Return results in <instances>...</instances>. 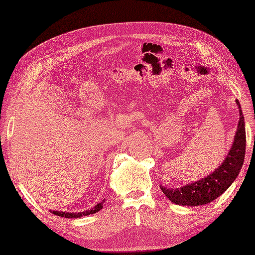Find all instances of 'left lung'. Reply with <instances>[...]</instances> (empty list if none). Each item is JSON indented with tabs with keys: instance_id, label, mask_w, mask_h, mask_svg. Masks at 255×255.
<instances>
[{
	"instance_id": "left-lung-1",
	"label": "left lung",
	"mask_w": 255,
	"mask_h": 255,
	"mask_svg": "<svg viewBox=\"0 0 255 255\" xmlns=\"http://www.w3.org/2000/svg\"><path fill=\"white\" fill-rule=\"evenodd\" d=\"M236 102L239 109L238 127L235 135V142L231 146L225 161L217 169H215L212 174L202 177L199 181L191 182L179 189H169V187L166 189L160 186L161 191L173 204L182 205V206L206 205L221 196L237 179L246 155V127H244V117L241 105L238 100H236Z\"/></svg>"
}]
</instances>
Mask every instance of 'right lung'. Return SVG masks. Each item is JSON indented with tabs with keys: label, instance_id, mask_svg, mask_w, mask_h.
<instances>
[{
	"label": "right lung",
	"instance_id": "obj_1",
	"mask_svg": "<svg viewBox=\"0 0 255 255\" xmlns=\"http://www.w3.org/2000/svg\"><path fill=\"white\" fill-rule=\"evenodd\" d=\"M104 202H105V200L102 202H99L97 205H95V206L92 208H90V210L84 211V212H71L70 213V212H60V211H51V212L56 216H60V217L79 218V217H82V216H89V215H92V213L99 212V211L104 207Z\"/></svg>",
	"mask_w": 255,
	"mask_h": 255
}]
</instances>
